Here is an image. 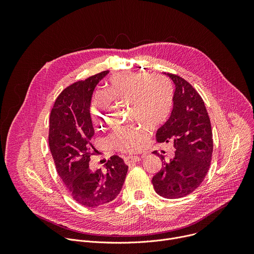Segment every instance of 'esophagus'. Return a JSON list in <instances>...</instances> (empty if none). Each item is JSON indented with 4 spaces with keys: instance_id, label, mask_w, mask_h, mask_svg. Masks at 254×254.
<instances>
[{
    "instance_id": "esophagus-1",
    "label": "esophagus",
    "mask_w": 254,
    "mask_h": 254,
    "mask_svg": "<svg viewBox=\"0 0 254 254\" xmlns=\"http://www.w3.org/2000/svg\"><path fill=\"white\" fill-rule=\"evenodd\" d=\"M139 160H140V158H139V157H136V156H127V157H126V158L124 159V161H125V163H126L127 165L131 164V163H136V162H138Z\"/></svg>"
}]
</instances>
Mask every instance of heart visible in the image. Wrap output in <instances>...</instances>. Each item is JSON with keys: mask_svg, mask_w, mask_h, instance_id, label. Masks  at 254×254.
<instances>
[{"mask_svg": "<svg viewBox=\"0 0 254 254\" xmlns=\"http://www.w3.org/2000/svg\"><path fill=\"white\" fill-rule=\"evenodd\" d=\"M119 98L131 100L132 119L146 123L152 128L167 123L173 113L174 90L167 78H153L144 72L126 71L113 75L106 83L104 93L96 94L91 113L95 126L104 127L110 119L111 99ZM148 137L146 127L131 124L116 127L111 140L122 152H136Z\"/></svg>", "mask_w": 254, "mask_h": 254, "instance_id": "heart-1", "label": "heart"}]
</instances>
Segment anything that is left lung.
<instances>
[{"label": "left lung", "instance_id": "obj_1", "mask_svg": "<svg viewBox=\"0 0 254 254\" xmlns=\"http://www.w3.org/2000/svg\"><path fill=\"white\" fill-rule=\"evenodd\" d=\"M175 83L174 108L170 119L157 131L159 142H174L175 157L162 160V169L152 180L155 191L167 199L194 192L205 179L213 153V137L206 106L197 90L184 78L167 73Z\"/></svg>", "mask_w": 254, "mask_h": 254}]
</instances>
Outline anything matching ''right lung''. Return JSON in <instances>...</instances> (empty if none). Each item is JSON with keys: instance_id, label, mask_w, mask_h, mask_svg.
I'll use <instances>...</instances> for the list:
<instances>
[{"instance_id": "add662e5", "label": "right lung", "mask_w": 254, "mask_h": 254, "mask_svg": "<svg viewBox=\"0 0 254 254\" xmlns=\"http://www.w3.org/2000/svg\"><path fill=\"white\" fill-rule=\"evenodd\" d=\"M108 70L66 87L56 98L50 114L49 148L56 171L71 197L85 207H97L120 194L128 167L112 156L102 171L89 169L90 140L94 134L90 102L96 84Z\"/></svg>"}]
</instances>
